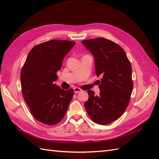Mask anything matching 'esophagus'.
Instances as JSON below:
<instances>
[{
	"label": "esophagus",
	"mask_w": 159,
	"mask_h": 159,
	"mask_svg": "<svg viewBox=\"0 0 159 159\" xmlns=\"http://www.w3.org/2000/svg\"><path fill=\"white\" fill-rule=\"evenodd\" d=\"M74 93H78L80 92V91H81V90H82V89L79 88H75L74 89Z\"/></svg>",
	"instance_id": "esophagus-1"
}]
</instances>
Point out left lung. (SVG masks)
<instances>
[{
	"mask_svg": "<svg viewBox=\"0 0 159 159\" xmlns=\"http://www.w3.org/2000/svg\"><path fill=\"white\" fill-rule=\"evenodd\" d=\"M81 42L94 56L96 75L102 76L99 94L88 90L84 106L93 121L107 125L121 117L129 103L133 88L131 65L125 52L111 40L97 38Z\"/></svg>",
	"mask_w": 159,
	"mask_h": 159,
	"instance_id": "1",
	"label": "left lung"
}]
</instances>
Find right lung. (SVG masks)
<instances>
[{
    "label": "right lung",
    "mask_w": 159,
    "mask_h": 159,
    "mask_svg": "<svg viewBox=\"0 0 159 159\" xmlns=\"http://www.w3.org/2000/svg\"><path fill=\"white\" fill-rule=\"evenodd\" d=\"M75 42L52 40L33 47L20 73L23 98L38 121L54 125L63 119L73 98L74 89H61L54 84L64 57Z\"/></svg>",
    "instance_id": "right-lung-1"
}]
</instances>
